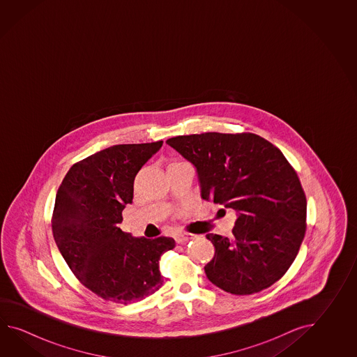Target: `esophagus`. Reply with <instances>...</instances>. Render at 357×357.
<instances>
[{"mask_svg": "<svg viewBox=\"0 0 357 357\" xmlns=\"http://www.w3.org/2000/svg\"><path fill=\"white\" fill-rule=\"evenodd\" d=\"M192 238H195V235L186 234V232H177L175 235V240L177 243H188V241L192 240Z\"/></svg>", "mask_w": 357, "mask_h": 357, "instance_id": "34e87169", "label": "esophagus"}]
</instances>
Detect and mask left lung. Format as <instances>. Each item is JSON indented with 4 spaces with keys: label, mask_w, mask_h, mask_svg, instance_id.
Returning a JSON list of instances; mask_svg holds the SVG:
<instances>
[{
    "label": "left lung",
    "mask_w": 357,
    "mask_h": 357,
    "mask_svg": "<svg viewBox=\"0 0 357 357\" xmlns=\"http://www.w3.org/2000/svg\"><path fill=\"white\" fill-rule=\"evenodd\" d=\"M197 168L202 197L237 212L232 238L208 234L215 248L208 280L251 295L281 280L306 231V197L281 151L251 132H204L168 139Z\"/></svg>",
    "instance_id": "8db88e82"
}]
</instances>
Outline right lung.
I'll list each match as a JSON object with an SVG mask.
<instances>
[{
  "instance_id": "1",
  "label": "right lung",
  "mask_w": 357,
  "mask_h": 357,
  "mask_svg": "<svg viewBox=\"0 0 357 357\" xmlns=\"http://www.w3.org/2000/svg\"><path fill=\"white\" fill-rule=\"evenodd\" d=\"M163 142L119 144L68 169L56 194L52 232L61 255L88 289L107 301H142L160 289V259L175 248L160 236L132 237L119 225L132 203L134 180Z\"/></svg>"
}]
</instances>
